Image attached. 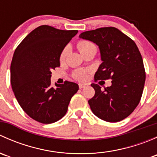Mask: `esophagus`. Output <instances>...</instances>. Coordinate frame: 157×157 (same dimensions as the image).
Wrapping results in <instances>:
<instances>
[{"mask_svg":"<svg viewBox=\"0 0 157 157\" xmlns=\"http://www.w3.org/2000/svg\"><path fill=\"white\" fill-rule=\"evenodd\" d=\"M86 86V85L83 84V83H79V88L80 89H83Z\"/></svg>","mask_w":157,"mask_h":157,"instance_id":"obj_1","label":"esophagus"}]
</instances>
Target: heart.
Instances as JSON below:
<instances>
[{"instance_id":"heart-1","label":"heart","mask_w":157,"mask_h":157,"mask_svg":"<svg viewBox=\"0 0 157 157\" xmlns=\"http://www.w3.org/2000/svg\"><path fill=\"white\" fill-rule=\"evenodd\" d=\"M77 48H78L79 51H80V53H81L82 55H84L85 53H86V52H89L90 50H91V49L96 48L94 44L92 43L91 42H89V41L86 40H82L78 42V43H77ZM68 47H66V48H64V50L62 51V52H61V57H60L61 61H64V60L65 59V58L67 55V53H68ZM72 76L75 80H84L87 77V71L82 69L77 70V71H75L73 73Z\"/></svg>"}]
</instances>
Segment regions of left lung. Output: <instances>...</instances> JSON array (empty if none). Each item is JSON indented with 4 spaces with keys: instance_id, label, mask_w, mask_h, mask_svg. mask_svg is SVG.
I'll list each match as a JSON object with an SVG mask.
<instances>
[{
    "instance_id": "8db88e82",
    "label": "left lung",
    "mask_w": 157,
    "mask_h": 157,
    "mask_svg": "<svg viewBox=\"0 0 157 157\" xmlns=\"http://www.w3.org/2000/svg\"><path fill=\"white\" fill-rule=\"evenodd\" d=\"M80 39L94 42L100 51L102 64L95 80L111 79L105 90L92 83L95 95L88 101L92 112L101 119L118 122L131 115L140 102L146 74L135 42L115 27H102L82 33Z\"/></svg>"
}]
</instances>
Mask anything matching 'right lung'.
Listing matches in <instances>:
<instances>
[{"instance_id": "obj_1", "label": "right lung", "mask_w": 157, "mask_h": 157, "mask_svg": "<svg viewBox=\"0 0 157 157\" xmlns=\"http://www.w3.org/2000/svg\"><path fill=\"white\" fill-rule=\"evenodd\" d=\"M77 30H61L42 25L31 32L14 52L10 83L21 108L33 119L51 124L65 115L79 90L74 82L51 84L52 70L60 66L63 49Z\"/></svg>"}]
</instances>
